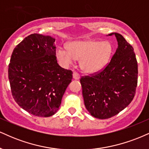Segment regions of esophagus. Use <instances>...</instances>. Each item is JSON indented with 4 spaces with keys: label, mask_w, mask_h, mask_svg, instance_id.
Returning <instances> with one entry per match:
<instances>
[{
    "label": "esophagus",
    "mask_w": 149,
    "mask_h": 149,
    "mask_svg": "<svg viewBox=\"0 0 149 149\" xmlns=\"http://www.w3.org/2000/svg\"><path fill=\"white\" fill-rule=\"evenodd\" d=\"M72 78L75 80H79L80 79V76H79V74H77V72H73Z\"/></svg>",
    "instance_id": "obj_1"
}]
</instances>
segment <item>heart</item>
Segmentation results:
<instances>
[{"label": "heart", "mask_w": 149, "mask_h": 149, "mask_svg": "<svg viewBox=\"0 0 149 149\" xmlns=\"http://www.w3.org/2000/svg\"><path fill=\"white\" fill-rule=\"evenodd\" d=\"M67 47L57 49L56 56L58 60L65 66L80 60V68L87 74H96L104 70L111 61L113 50L109 42L91 39L72 41Z\"/></svg>", "instance_id": "heart-1"}]
</instances>
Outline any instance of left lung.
Here are the masks:
<instances>
[{
  "mask_svg": "<svg viewBox=\"0 0 149 149\" xmlns=\"http://www.w3.org/2000/svg\"><path fill=\"white\" fill-rule=\"evenodd\" d=\"M117 49L107 66L80 83L86 109L92 116L106 119L118 114L132 102L137 84V62L134 49L121 35L112 33Z\"/></svg>",
  "mask_w": 149,
  "mask_h": 149,
  "instance_id": "left-lung-1",
  "label": "left lung"
}]
</instances>
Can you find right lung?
<instances>
[{"label":"right lung","instance_id":"add662e5","mask_svg":"<svg viewBox=\"0 0 149 149\" xmlns=\"http://www.w3.org/2000/svg\"><path fill=\"white\" fill-rule=\"evenodd\" d=\"M55 40L49 36L30 35L15 47L9 64L15 102L36 116L49 117L56 112L72 79V72L58 64Z\"/></svg>","mask_w":149,"mask_h":149}]
</instances>
